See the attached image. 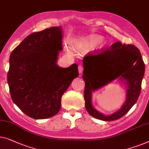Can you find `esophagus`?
I'll list each match as a JSON object with an SVG mask.
<instances>
[{"mask_svg": "<svg viewBox=\"0 0 149 149\" xmlns=\"http://www.w3.org/2000/svg\"><path fill=\"white\" fill-rule=\"evenodd\" d=\"M83 71V67L82 66H79V74H82Z\"/></svg>", "mask_w": 149, "mask_h": 149, "instance_id": "esophagus-1", "label": "esophagus"}]
</instances>
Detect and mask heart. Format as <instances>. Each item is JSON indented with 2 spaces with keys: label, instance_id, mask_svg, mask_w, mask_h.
<instances>
[{
  "label": "heart",
  "instance_id": "b5f03b06",
  "mask_svg": "<svg viewBox=\"0 0 149 149\" xmlns=\"http://www.w3.org/2000/svg\"><path fill=\"white\" fill-rule=\"evenodd\" d=\"M104 40L101 36L93 34L87 37L79 39L75 42V45L78 49L83 51H89L97 47ZM70 48H68L69 50Z\"/></svg>",
  "mask_w": 149,
  "mask_h": 149
}]
</instances>
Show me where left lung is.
Returning a JSON list of instances; mask_svg holds the SVG:
<instances>
[{
    "label": "left lung",
    "instance_id": "8db88e82",
    "mask_svg": "<svg viewBox=\"0 0 149 149\" xmlns=\"http://www.w3.org/2000/svg\"><path fill=\"white\" fill-rule=\"evenodd\" d=\"M83 62L87 111L93 118L103 121H112L124 116L135 104L141 93L145 66L139 49L133 45L118 42L100 54L85 56ZM117 78L126 87V101L119 111L105 115L93 107L92 94Z\"/></svg>",
    "mask_w": 149,
    "mask_h": 149
}]
</instances>
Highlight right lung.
I'll return each instance as SVG.
<instances>
[{
    "mask_svg": "<svg viewBox=\"0 0 149 149\" xmlns=\"http://www.w3.org/2000/svg\"><path fill=\"white\" fill-rule=\"evenodd\" d=\"M63 29L52 27L25 38L9 58L8 85L12 100L27 116L46 119L58 113L61 98L79 76L78 65L57 64Z\"/></svg>",
    "mask_w": 149,
    "mask_h": 149,
    "instance_id": "obj_1",
    "label": "right lung"
}]
</instances>
